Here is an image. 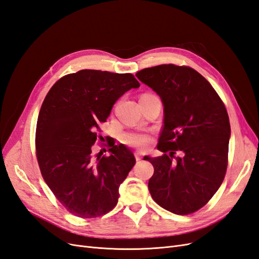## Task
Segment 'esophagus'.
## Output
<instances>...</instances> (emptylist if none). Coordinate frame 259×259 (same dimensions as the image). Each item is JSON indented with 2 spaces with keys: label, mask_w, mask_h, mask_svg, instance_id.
Returning a JSON list of instances; mask_svg holds the SVG:
<instances>
[{
  "label": "esophagus",
  "mask_w": 259,
  "mask_h": 259,
  "mask_svg": "<svg viewBox=\"0 0 259 259\" xmlns=\"http://www.w3.org/2000/svg\"><path fill=\"white\" fill-rule=\"evenodd\" d=\"M135 158H136V160H137V161L142 160V158H143V153H142V152H139V151H136V152H135Z\"/></svg>",
  "instance_id": "1"
}]
</instances>
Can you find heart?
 Listing matches in <instances>:
<instances>
[{
    "instance_id": "obj_1",
    "label": "heart",
    "mask_w": 259,
    "mask_h": 259,
    "mask_svg": "<svg viewBox=\"0 0 259 259\" xmlns=\"http://www.w3.org/2000/svg\"><path fill=\"white\" fill-rule=\"evenodd\" d=\"M151 139V134L146 131H133L123 135V142L125 144L137 149H146Z\"/></svg>"
}]
</instances>
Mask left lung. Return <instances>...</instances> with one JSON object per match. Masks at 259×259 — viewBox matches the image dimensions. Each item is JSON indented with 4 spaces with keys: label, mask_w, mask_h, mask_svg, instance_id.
I'll list each match as a JSON object with an SVG mask.
<instances>
[{
    "label": "left lung",
    "mask_w": 259,
    "mask_h": 259,
    "mask_svg": "<svg viewBox=\"0 0 259 259\" xmlns=\"http://www.w3.org/2000/svg\"><path fill=\"white\" fill-rule=\"evenodd\" d=\"M138 80L161 97L163 155L145 160L154 173L148 188L160 206L188 215L204 206L221 187L228 165L230 123L209 82L187 66L160 65L140 70ZM182 151V157H175Z\"/></svg>",
    "instance_id": "8db88e82"
}]
</instances>
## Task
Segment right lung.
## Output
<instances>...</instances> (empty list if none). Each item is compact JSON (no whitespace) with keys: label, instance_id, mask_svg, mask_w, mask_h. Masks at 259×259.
Masks as SVG:
<instances>
[{"label":"right lung","instance_id":"add662e5","mask_svg":"<svg viewBox=\"0 0 259 259\" xmlns=\"http://www.w3.org/2000/svg\"><path fill=\"white\" fill-rule=\"evenodd\" d=\"M139 85L131 73L85 69L62 76L46 95L36 123V159L45 183L72 215L95 218L116 205L135 156L115 143L109 144V155H95L93 145L115 101Z\"/></svg>","mask_w":259,"mask_h":259}]
</instances>
